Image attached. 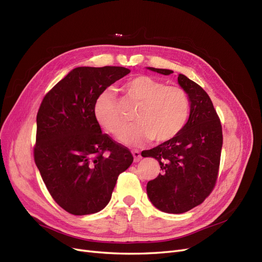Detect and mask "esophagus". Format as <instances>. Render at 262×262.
<instances>
[{
    "mask_svg": "<svg viewBox=\"0 0 262 262\" xmlns=\"http://www.w3.org/2000/svg\"><path fill=\"white\" fill-rule=\"evenodd\" d=\"M132 155H133V157H134V161H139V160L142 158L141 152H140L138 149L132 150Z\"/></svg>",
    "mask_w": 262,
    "mask_h": 262,
    "instance_id": "obj_1",
    "label": "esophagus"
}]
</instances>
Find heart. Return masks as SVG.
Instances as JSON below:
<instances>
[{
    "mask_svg": "<svg viewBox=\"0 0 262 262\" xmlns=\"http://www.w3.org/2000/svg\"><path fill=\"white\" fill-rule=\"evenodd\" d=\"M123 90L139 107L134 114L138 123L122 133L125 120L113 91H104L94 104L96 121L111 134L121 132V142L135 145L154 139L157 143H165L178 137L185 128L191 114V100L183 88L167 85L152 77L140 75L125 81Z\"/></svg>",
    "mask_w": 262,
    "mask_h": 262,
    "instance_id": "1",
    "label": "heart"
}]
</instances>
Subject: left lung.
<instances>
[{"mask_svg": "<svg viewBox=\"0 0 262 262\" xmlns=\"http://www.w3.org/2000/svg\"><path fill=\"white\" fill-rule=\"evenodd\" d=\"M158 74L172 70L148 67ZM178 82L191 100V114L178 137L144 150L143 157L158 160L162 172L147 183L150 202L159 210L183 213L201 205L217 183L222 149V125L209 95L180 74Z\"/></svg>", "mask_w": 262, "mask_h": 262, "instance_id": "8db88e82", "label": "left lung"}]
</instances>
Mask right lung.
Returning <instances> with one entry per match:
<instances>
[{
	"label": "right lung",
	"instance_id": "1",
	"mask_svg": "<svg viewBox=\"0 0 262 262\" xmlns=\"http://www.w3.org/2000/svg\"><path fill=\"white\" fill-rule=\"evenodd\" d=\"M129 73L116 66L78 67L43 97L34 162L53 200L71 214L102 210L132 164L129 148L103 133L94 116L96 98Z\"/></svg>",
	"mask_w": 262,
	"mask_h": 262
}]
</instances>
